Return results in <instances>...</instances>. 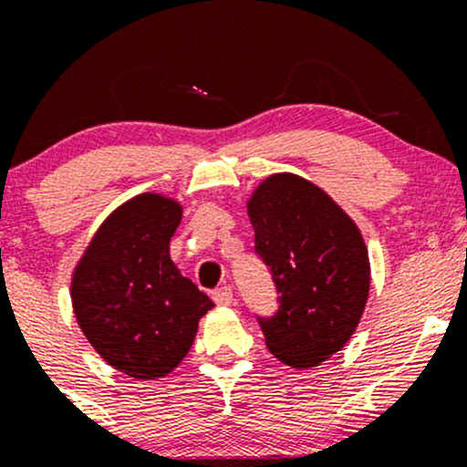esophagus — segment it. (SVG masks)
Here are the masks:
<instances>
[{"instance_id":"obj_1","label":"esophagus","mask_w":467,"mask_h":467,"mask_svg":"<svg viewBox=\"0 0 467 467\" xmlns=\"http://www.w3.org/2000/svg\"><path fill=\"white\" fill-rule=\"evenodd\" d=\"M213 301L217 305H222V307H228V305L234 303V294L230 287H219L213 292Z\"/></svg>"}]
</instances>
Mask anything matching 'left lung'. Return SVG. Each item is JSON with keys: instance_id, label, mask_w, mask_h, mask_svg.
<instances>
[{"instance_id": "left-lung-1", "label": "left lung", "mask_w": 467, "mask_h": 467, "mask_svg": "<svg viewBox=\"0 0 467 467\" xmlns=\"http://www.w3.org/2000/svg\"><path fill=\"white\" fill-rule=\"evenodd\" d=\"M248 215L278 294L276 312L256 316L267 349L292 368L318 367L347 345L367 305L360 230L323 189L292 173L261 182Z\"/></svg>"}]
</instances>
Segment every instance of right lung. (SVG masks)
<instances>
[{"label":"right lung","mask_w":467,"mask_h":467,"mask_svg":"<svg viewBox=\"0 0 467 467\" xmlns=\"http://www.w3.org/2000/svg\"><path fill=\"white\" fill-rule=\"evenodd\" d=\"M182 206L142 192L105 219L72 276L78 327L107 364L130 378H164L184 360L215 303L182 276L169 244Z\"/></svg>","instance_id":"right-lung-1"}]
</instances>
